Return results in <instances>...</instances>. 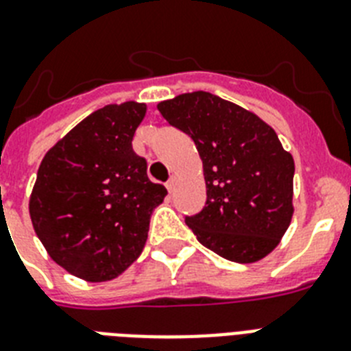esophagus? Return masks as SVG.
<instances>
[{"instance_id": "34e87169", "label": "esophagus", "mask_w": 351, "mask_h": 351, "mask_svg": "<svg viewBox=\"0 0 351 351\" xmlns=\"http://www.w3.org/2000/svg\"><path fill=\"white\" fill-rule=\"evenodd\" d=\"M175 185H176V178H175V176H171L169 180H167V184H166L167 191H169V193H173V191H175Z\"/></svg>"}]
</instances>
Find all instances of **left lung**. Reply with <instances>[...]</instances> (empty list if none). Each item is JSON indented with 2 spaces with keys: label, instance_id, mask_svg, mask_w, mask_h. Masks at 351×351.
Wrapping results in <instances>:
<instances>
[{
  "label": "left lung",
  "instance_id": "8db88e82",
  "mask_svg": "<svg viewBox=\"0 0 351 351\" xmlns=\"http://www.w3.org/2000/svg\"><path fill=\"white\" fill-rule=\"evenodd\" d=\"M196 144L207 203L185 217L196 239L226 261L250 264L278 246L293 219L294 160L253 112L205 90L157 105Z\"/></svg>",
  "mask_w": 351,
  "mask_h": 351
}]
</instances>
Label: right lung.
<instances>
[{"label": "right lung", "mask_w": 351, "mask_h": 351, "mask_svg": "<svg viewBox=\"0 0 351 351\" xmlns=\"http://www.w3.org/2000/svg\"><path fill=\"white\" fill-rule=\"evenodd\" d=\"M146 105H107L80 121L40 162L30 196L34 230L49 257L87 282L119 276L143 252L166 187L146 175L132 139Z\"/></svg>", "instance_id": "add662e5"}]
</instances>
